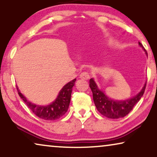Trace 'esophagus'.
Here are the masks:
<instances>
[{
	"mask_svg": "<svg viewBox=\"0 0 157 157\" xmlns=\"http://www.w3.org/2000/svg\"><path fill=\"white\" fill-rule=\"evenodd\" d=\"M80 78L83 79V80H88L90 78V75L88 72H83L80 75Z\"/></svg>",
	"mask_w": 157,
	"mask_h": 157,
	"instance_id": "1",
	"label": "esophagus"
}]
</instances>
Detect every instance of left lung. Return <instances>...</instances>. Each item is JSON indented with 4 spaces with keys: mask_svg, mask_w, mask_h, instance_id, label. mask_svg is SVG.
I'll return each instance as SVG.
<instances>
[{
    "mask_svg": "<svg viewBox=\"0 0 157 157\" xmlns=\"http://www.w3.org/2000/svg\"><path fill=\"white\" fill-rule=\"evenodd\" d=\"M139 45L147 55L142 44L139 42ZM146 83L147 81L141 91L133 97L124 100H117L109 97L104 91L98 89L93 78L89 81V86L93 93V99L96 109L103 116L109 119H119L127 115L142 97L145 91Z\"/></svg>",
    "mask_w": 157,
    "mask_h": 157,
    "instance_id": "obj_1",
    "label": "left lung"
}]
</instances>
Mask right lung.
<instances>
[{"label":"right lung","mask_w":157,"mask_h":157,"mask_svg":"<svg viewBox=\"0 0 157 157\" xmlns=\"http://www.w3.org/2000/svg\"><path fill=\"white\" fill-rule=\"evenodd\" d=\"M76 78L66 83L61 89L57 97L52 103L48 105H38L27 100L26 97L21 93L18 87L17 86L18 94L22 98L28 107L40 119L53 121L59 119L65 114L68 111L71 101L72 89L76 82Z\"/></svg>","instance_id":"add662e5"}]
</instances>
